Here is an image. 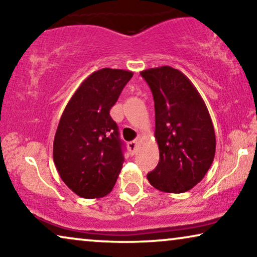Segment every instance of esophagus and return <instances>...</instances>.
Here are the masks:
<instances>
[{"mask_svg": "<svg viewBox=\"0 0 257 257\" xmlns=\"http://www.w3.org/2000/svg\"><path fill=\"white\" fill-rule=\"evenodd\" d=\"M138 144H139V140H133V142H130V143L127 144L128 151H130V153L132 154V156L136 153L137 147H138Z\"/></svg>", "mask_w": 257, "mask_h": 257, "instance_id": "34e87169", "label": "esophagus"}]
</instances>
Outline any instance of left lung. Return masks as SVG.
Wrapping results in <instances>:
<instances>
[{
    "label": "left lung",
    "mask_w": 257,
    "mask_h": 257,
    "mask_svg": "<svg viewBox=\"0 0 257 257\" xmlns=\"http://www.w3.org/2000/svg\"><path fill=\"white\" fill-rule=\"evenodd\" d=\"M154 99L160 160L147 174L165 193H184L202 180L215 156V132L202 97L181 71L171 66L140 72Z\"/></svg>",
    "instance_id": "1"
}]
</instances>
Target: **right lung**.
Masks as SVG:
<instances>
[{
  "mask_svg": "<svg viewBox=\"0 0 257 257\" xmlns=\"http://www.w3.org/2000/svg\"><path fill=\"white\" fill-rule=\"evenodd\" d=\"M133 72L104 68L80 84L59 120L54 161L77 195L99 199L112 191L122 167V146L110 110Z\"/></svg>",
  "mask_w": 257,
  "mask_h": 257,
  "instance_id": "1",
  "label": "right lung"
}]
</instances>
